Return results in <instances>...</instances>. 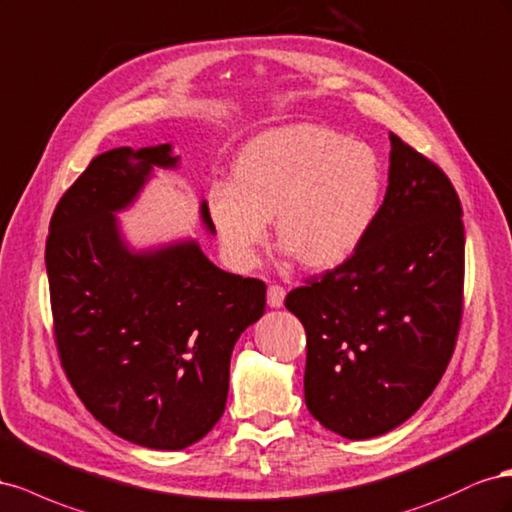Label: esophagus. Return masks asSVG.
I'll return each instance as SVG.
<instances>
[{
	"label": "esophagus",
	"mask_w": 512,
	"mask_h": 512,
	"mask_svg": "<svg viewBox=\"0 0 512 512\" xmlns=\"http://www.w3.org/2000/svg\"><path fill=\"white\" fill-rule=\"evenodd\" d=\"M285 302V289L281 285H270L268 287V304L272 309H279Z\"/></svg>",
	"instance_id": "esophagus-1"
}]
</instances>
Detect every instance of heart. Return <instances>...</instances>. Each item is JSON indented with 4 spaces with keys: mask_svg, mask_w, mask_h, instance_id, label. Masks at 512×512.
Returning <instances> with one entry per match:
<instances>
[{
    "mask_svg": "<svg viewBox=\"0 0 512 512\" xmlns=\"http://www.w3.org/2000/svg\"><path fill=\"white\" fill-rule=\"evenodd\" d=\"M384 175L371 145L319 124H291L246 143L233 180L208 188L216 236L240 268L255 266L270 216L309 268L339 266L367 238Z\"/></svg>",
    "mask_w": 512,
    "mask_h": 512,
    "instance_id": "obj_1",
    "label": "heart"
}]
</instances>
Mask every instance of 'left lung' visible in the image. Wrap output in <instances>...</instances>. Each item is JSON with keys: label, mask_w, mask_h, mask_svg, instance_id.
<instances>
[{"label": "left lung", "mask_w": 512, "mask_h": 512, "mask_svg": "<svg viewBox=\"0 0 512 512\" xmlns=\"http://www.w3.org/2000/svg\"><path fill=\"white\" fill-rule=\"evenodd\" d=\"M461 214L448 175L390 133L388 188L367 238L285 298L306 330L304 401L326 429L388 433L442 379L463 315Z\"/></svg>", "instance_id": "left-lung-1"}]
</instances>
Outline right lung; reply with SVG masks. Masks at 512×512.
<instances>
[{"label": "right lung", "instance_id": "1", "mask_svg": "<svg viewBox=\"0 0 512 512\" xmlns=\"http://www.w3.org/2000/svg\"><path fill=\"white\" fill-rule=\"evenodd\" d=\"M178 160L169 143L96 156L55 206L45 251L68 382L100 425L154 450H182L216 425L233 345L266 311L264 281L216 268L193 240L124 244L113 212ZM201 218L214 231L206 201Z\"/></svg>", "mask_w": 512, "mask_h": 512}]
</instances>
